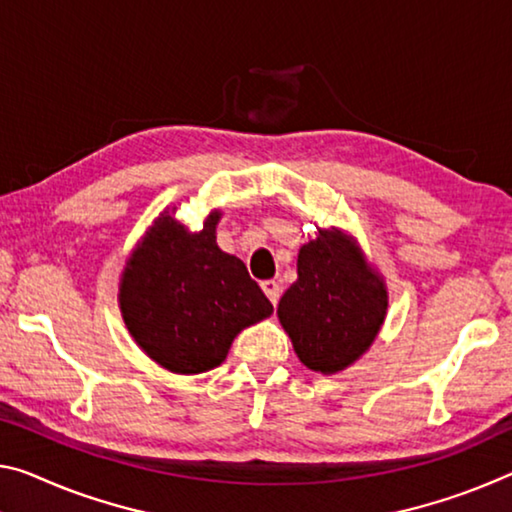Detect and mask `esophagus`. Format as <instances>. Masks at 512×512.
Instances as JSON below:
<instances>
[{
    "mask_svg": "<svg viewBox=\"0 0 512 512\" xmlns=\"http://www.w3.org/2000/svg\"><path fill=\"white\" fill-rule=\"evenodd\" d=\"M262 289H264V294H266V298L271 300L273 305H278V300H280V282H275V280H264L262 282Z\"/></svg>",
    "mask_w": 512,
    "mask_h": 512,
    "instance_id": "1",
    "label": "esophagus"
}]
</instances>
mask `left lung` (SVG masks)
<instances>
[{"label": "left lung", "mask_w": 512, "mask_h": 512, "mask_svg": "<svg viewBox=\"0 0 512 512\" xmlns=\"http://www.w3.org/2000/svg\"><path fill=\"white\" fill-rule=\"evenodd\" d=\"M298 250V280L278 303L280 326L298 360L316 373H339L376 342L387 316V285L353 234L316 227Z\"/></svg>", "instance_id": "left-lung-1"}]
</instances>
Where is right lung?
Wrapping results in <instances>:
<instances>
[{"label":"right lung","instance_id":"right-lung-1","mask_svg":"<svg viewBox=\"0 0 512 512\" xmlns=\"http://www.w3.org/2000/svg\"><path fill=\"white\" fill-rule=\"evenodd\" d=\"M166 207L136 241L118 282V305L136 346L166 371L196 376L214 369L243 328L273 305L239 257L216 243L221 209L189 230Z\"/></svg>","mask_w":512,"mask_h":512}]
</instances>
